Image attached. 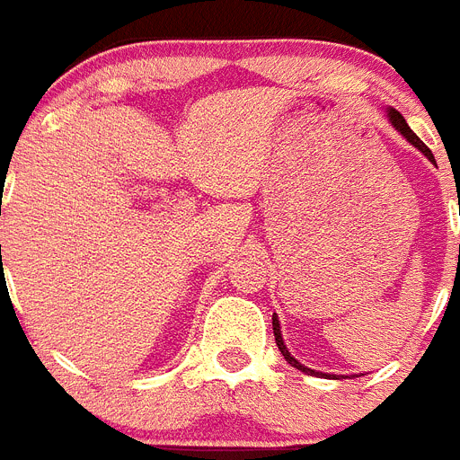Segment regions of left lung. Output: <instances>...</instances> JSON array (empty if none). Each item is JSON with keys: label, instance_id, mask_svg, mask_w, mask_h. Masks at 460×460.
<instances>
[{"label": "left lung", "instance_id": "obj_1", "mask_svg": "<svg viewBox=\"0 0 460 460\" xmlns=\"http://www.w3.org/2000/svg\"><path fill=\"white\" fill-rule=\"evenodd\" d=\"M388 121L393 123V128H395L397 133L402 135L404 140L411 142V145H414L416 149H419V152L428 158V161H433V164H435L433 152H430V149H428V146L423 145V142H420V137L414 133V130L409 128L407 121H404V117H402V114H400V111H397V110H388ZM273 337H276L278 349H280V353H283V358L289 362V365H292V367H296V369H299V372H304V374H318V376H327V374L315 372V369L306 367V365H302V362H299V360H295V355L289 353L288 346H285V341H283V337H280V320H278L276 314H273Z\"/></svg>", "mask_w": 460, "mask_h": 460}]
</instances>
